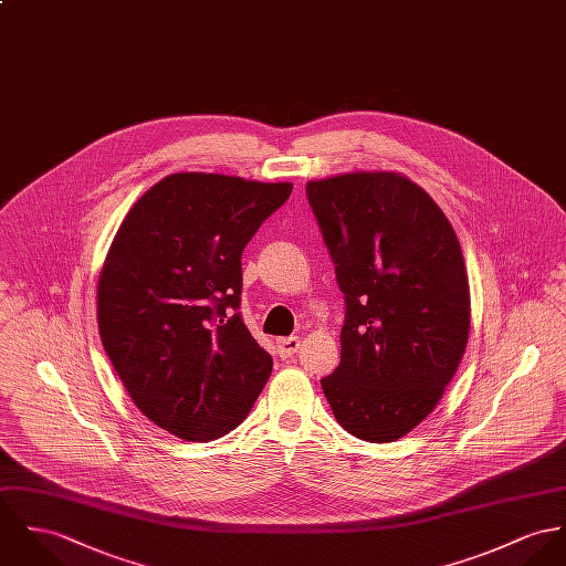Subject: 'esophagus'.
<instances>
[{"label": "esophagus", "mask_w": 566, "mask_h": 566, "mask_svg": "<svg viewBox=\"0 0 566 566\" xmlns=\"http://www.w3.org/2000/svg\"><path fill=\"white\" fill-rule=\"evenodd\" d=\"M301 348V337H283L276 339V350L281 355V359H292Z\"/></svg>", "instance_id": "1"}]
</instances>
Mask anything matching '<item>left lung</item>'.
<instances>
[{
	"label": "left lung",
	"instance_id": "1",
	"mask_svg": "<svg viewBox=\"0 0 566 566\" xmlns=\"http://www.w3.org/2000/svg\"><path fill=\"white\" fill-rule=\"evenodd\" d=\"M311 209L346 296L339 367L322 378L357 439L407 437L463 359L471 301L454 227L409 177L357 170L308 181Z\"/></svg>",
	"mask_w": 566,
	"mask_h": 566
}]
</instances>
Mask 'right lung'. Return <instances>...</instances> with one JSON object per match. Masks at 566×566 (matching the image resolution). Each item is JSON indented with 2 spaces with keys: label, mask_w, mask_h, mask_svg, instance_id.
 <instances>
[{
  "label": "right lung",
  "mask_w": 566,
  "mask_h": 566,
  "mask_svg": "<svg viewBox=\"0 0 566 566\" xmlns=\"http://www.w3.org/2000/svg\"><path fill=\"white\" fill-rule=\"evenodd\" d=\"M292 184L175 172L123 218L97 283V324L134 405L184 441L238 428L272 371L242 315V251Z\"/></svg>",
  "instance_id": "obj_1"
}]
</instances>
